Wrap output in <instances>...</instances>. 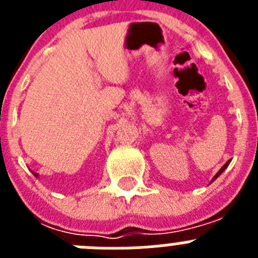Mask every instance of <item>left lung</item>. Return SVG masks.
Listing matches in <instances>:
<instances>
[{"label": "left lung", "mask_w": 258, "mask_h": 258, "mask_svg": "<svg viewBox=\"0 0 258 258\" xmlns=\"http://www.w3.org/2000/svg\"><path fill=\"white\" fill-rule=\"evenodd\" d=\"M229 164H230V160H229V161H227V163H226V164H225V165H223V166H222V168H221V169H220V172H218V173H217V174L214 175V178H213V179H212V181H214V179L217 178L218 175H220V174H221V173H222V172H223V170L226 169V168H227V165H229Z\"/></svg>", "instance_id": "1"}]
</instances>
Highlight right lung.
<instances>
[{
    "label": "right lung",
    "instance_id": "1",
    "mask_svg": "<svg viewBox=\"0 0 258 258\" xmlns=\"http://www.w3.org/2000/svg\"><path fill=\"white\" fill-rule=\"evenodd\" d=\"M33 174H35V175H36V177H37V174H36V173H33Z\"/></svg>",
    "mask_w": 258,
    "mask_h": 258
}]
</instances>
